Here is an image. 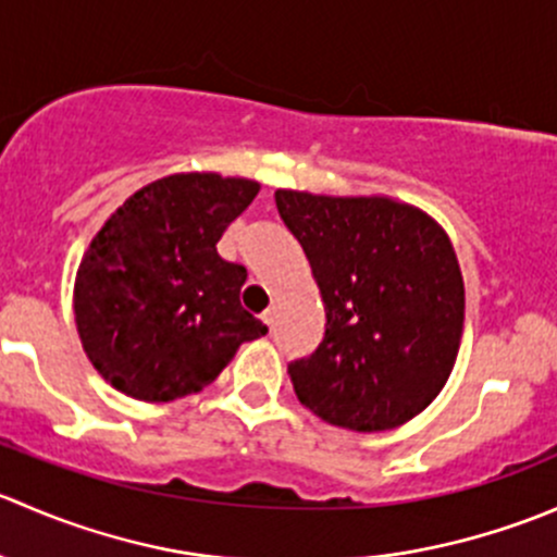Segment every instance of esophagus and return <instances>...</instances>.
<instances>
[{
    "mask_svg": "<svg viewBox=\"0 0 557 557\" xmlns=\"http://www.w3.org/2000/svg\"><path fill=\"white\" fill-rule=\"evenodd\" d=\"M263 323H267L269 329H274V323H277V310H267V312H263Z\"/></svg>",
    "mask_w": 557,
    "mask_h": 557,
    "instance_id": "1",
    "label": "esophagus"
}]
</instances>
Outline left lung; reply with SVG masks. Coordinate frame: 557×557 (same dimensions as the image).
I'll return each mask as SVG.
<instances>
[{
    "instance_id": "left-lung-1",
    "label": "left lung",
    "mask_w": 557,
    "mask_h": 557,
    "mask_svg": "<svg viewBox=\"0 0 557 557\" xmlns=\"http://www.w3.org/2000/svg\"><path fill=\"white\" fill-rule=\"evenodd\" d=\"M325 307L310 358L288 363L299 401L350 431L423 412L450 377L463 334V277L445 228L387 196L274 190Z\"/></svg>"
}]
</instances>
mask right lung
I'll list each match as a JSON object with an SVG mask.
<instances>
[{
  "label": "right lung",
  "mask_w": 557,
  "mask_h": 557,
  "mask_svg": "<svg viewBox=\"0 0 557 557\" xmlns=\"http://www.w3.org/2000/svg\"><path fill=\"white\" fill-rule=\"evenodd\" d=\"M261 185L183 172L128 196L88 245L75 277L83 350L115 391L172 401L210 385L267 325L239 305L247 272L218 239Z\"/></svg>",
  "instance_id": "add662e5"
}]
</instances>
